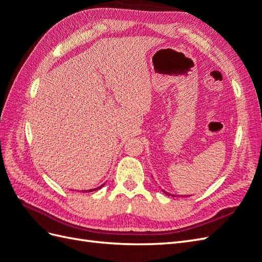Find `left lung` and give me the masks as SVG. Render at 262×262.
Masks as SVG:
<instances>
[{
    "label": "left lung",
    "mask_w": 262,
    "mask_h": 262,
    "mask_svg": "<svg viewBox=\"0 0 262 262\" xmlns=\"http://www.w3.org/2000/svg\"><path fill=\"white\" fill-rule=\"evenodd\" d=\"M162 191L166 194V195H171V196H190V195H176V194H172V193H169V192H166L165 190L162 189Z\"/></svg>",
    "instance_id": "obj_1"
}]
</instances>
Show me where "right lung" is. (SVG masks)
Masks as SVG:
<instances>
[{"label":"right lung","instance_id":"obj_1","mask_svg":"<svg viewBox=\"0 0 262 262\" xmlns=\"http://www.w3.org/2000/svg\"><path fill=\"white\" fill-rule=\"evenodd\" d=\"M105 186V184H102L101 186H99V187H97V188H95V189H90V190H82V192H92V191H95V190H98V189H100L101 187H104Z\"/></svg>","mask_w":262,"mask_h":262}]
</instances>
